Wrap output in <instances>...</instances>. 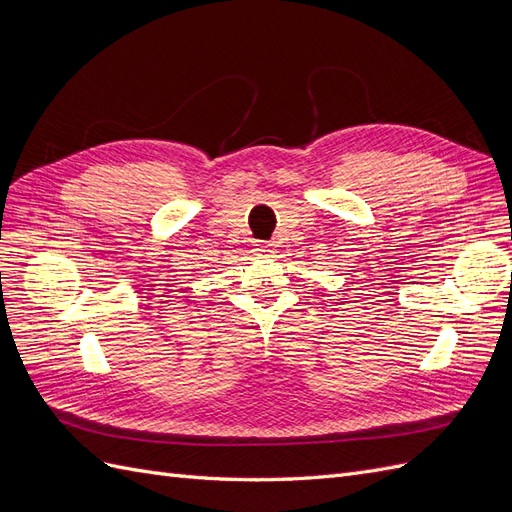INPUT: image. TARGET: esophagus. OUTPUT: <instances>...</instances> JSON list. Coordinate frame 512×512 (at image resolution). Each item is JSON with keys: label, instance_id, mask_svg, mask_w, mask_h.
Here are the masks:
<instances>
[{"label": "esophagus", "instance_id": "34e87169", "mask_svg": "<svg viewBox=\"0 0 512 512\" xmlns=\"http://www.w3.org/2000/svg\"><path fill=\"white\" fill-rule=\"evenodd\" d=\"M254 252L260 258H271L275 254L273 243H254Z\"/></svg>", "mask_w": 512, "mask_h": 512}]
</instances>
